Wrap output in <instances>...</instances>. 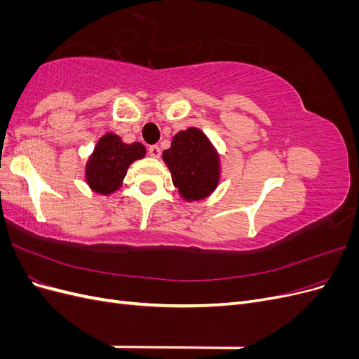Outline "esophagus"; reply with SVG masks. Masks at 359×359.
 Instances as JSON below:
<instances>
[{
	"mask_svg": "<svg viewBox=\"0 0 359 359\" xmlns=\"http://www.w3.org/2000/svg\"><path fill=\"white\" fill-rule=\"evenodd\" d=\"M148 154L151 157H158L160 156V147L158 145H149L148 147Z\"/></svg>",
	"mask_w": 359,
	"mask_h": 359,
	"instance_id": "1",
	"label": "esophagus"
}]
</instances>
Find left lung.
<instances>
[{
    "instance_id": "1",
    "label": "left lung",
    "mask_w": 359,
    "mask_h": 359,
    "mask_svg": "<svg viewBox=\"0 0 359 359\" xmlns=\"http://www.w3.org/2000/svg\"><path fill=\"white\" fill-rule=\"evenodd\" d=\"M163 160L170 169L173 186L184 199L198 201L215 189L219 181V156L198 128L180 132Z\"/></svg>"
}]
</instances>
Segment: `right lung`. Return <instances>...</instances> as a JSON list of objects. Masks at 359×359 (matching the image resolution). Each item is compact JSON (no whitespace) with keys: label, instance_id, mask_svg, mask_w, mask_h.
Here are the masks:
<instances>
[{"label":"right lung","instance_id":"add662e5","mask_svg":"<svg viewBox=\"0 0 359 359\" xmlns=\"http://www.w3.org/2000/svg\"><path fill=\"white\" fill-rule=\"evenodd\" d=\"M144 156L145 147L142 144L127 145L116 135L107 133L94 148V154L86 166V181L97 193H111L119 187L130 163Z\"/></svg>","mask_w":359,"mask_h":359}]
</instances>
